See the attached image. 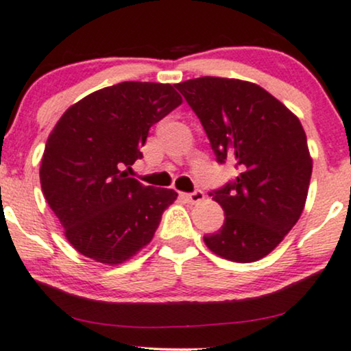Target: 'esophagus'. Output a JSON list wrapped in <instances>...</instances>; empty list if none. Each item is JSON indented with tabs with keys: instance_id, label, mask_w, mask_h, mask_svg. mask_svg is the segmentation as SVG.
Instances as JSON below:
<instances>
[{
	"instance_id": "34e87169",
	"label": "esophagus",
	"mask_w": 351,
	"mask_h": 351,
	"mask_svg": "<svg viewBox=\"0 0 351 351\" xmlns=\"http://www.w3.org/2000/svg\"><path fill=\"white\" fill-rule=\"evenodd\" d=\"M182 198L189 203H198L205 198V195H203L202 190H195V192H192V193H182Z\"/></svg>"
}]
</instances>
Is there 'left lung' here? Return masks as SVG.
<instances>
[{"instance_id": "1", "label": "left lung", "mask_w": 351, "mask_h": 351, "mask_svg": "<svg viewBox=\"0 0 351 351\" xmlns=\"http://www.w3.org/2000/svg\"><path fill=\"white\" fill-rule=\"evenodd\" d=\"M205 128L216 161H232L239 174L210 193L224 224L203 237L228 261L265 257L291 231L304 210L313 159L300 119L261 86L203 76L176 84Z\"/></svg>"}]
</instances>
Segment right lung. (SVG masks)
<instances>
[{"label": "right lung", "instance_id": "1", "mask_svg": "<svg viewBox=\"0 0 351 351\" xmlns=\"http://www.w3.org/2000/svg\"><path fill=\"white\" fill-rule=\"evenodd\" d=\"M180 104L174 86L125 81L81 99L56 122L40 185L77 252L119 265L153 239L177 192L143 185L127 169L143 158L149 128Z\"/></svg>", "mask_w": 351, "mask_h": 351}]
</instances>
